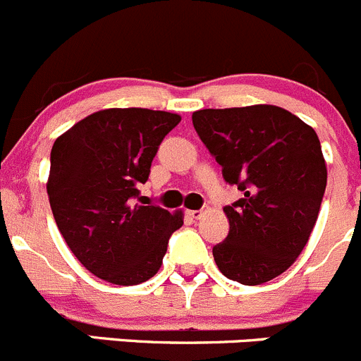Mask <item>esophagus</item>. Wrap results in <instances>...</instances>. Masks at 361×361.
<instances>
[{"label": "esophagus", "mask_w": 361, "mask_h": 361, "mask_svg": "<svg viewBox=\"0 0 361 361\" xmlns=\"http://www.w3.org/2000/svg\"><path fill=\"white\" fill-rule=\"evenodd\" d=\"M203 212H205V209H200V210H188L189 216L192 217V219H200V217L203 216Z\"/></svg>", "instance_id": "obj_1"}]
</instances>
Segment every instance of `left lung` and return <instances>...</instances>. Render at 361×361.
<instances>
[{
  "label": "left lung",
  "mask_w": 361,
  "mask_h": 361,
  "mask_svg": "<svg viewBox=\"0 0 361 361\" xmlns=\"http://www.w3.org/2000/svg\"><path fill=\"white\" fill-rule=\"evenodd\" d=\"M192 126L244 192L224 207L230 233L212 249L217 269L245 286L272 281L300 256L319 214L326 165L316 131L274 105L198 110Z\"/></svg>",
  "instance_id": "obj_1"
}]
</instances>
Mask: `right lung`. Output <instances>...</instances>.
I'll return each instance as SVG.
<instances>
[{
  "instance_id": "add662e5",
  "label": "right lung",
  "mask_w": 361,
  "mask_h": 361,
  "mask_svg": "<svg viewBox=\"0 0 361 361\" xmlns=\"http://www.w3.org/2000/svg\"><path fill=\"white\" fill-rule=\"evenodd\" d=\"M180 116L106 109L78 121L54 142L47 192L75 258L106 283L133 286L156 276L182 212L140 196L163 138Z\"/></svg>"
}]
</instances>
